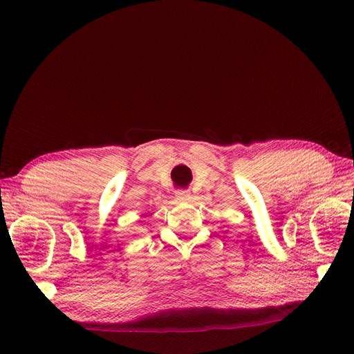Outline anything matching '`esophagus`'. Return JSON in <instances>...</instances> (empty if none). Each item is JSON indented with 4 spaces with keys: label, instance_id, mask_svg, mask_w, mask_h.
Segmentation results:
<instances>
[{
    "label": "esophagus",
    "instance_id": "34e87169",
    "mask_svg": "<svg viewBox=\"0 0 354 354\" xmlns=\"http://www.w3.org/2000/svg\"><path fill=\"white\" fill-rule=\"evenodd\" d=\"M176 197H177V200L186 201V200L190 198V192L189 190H177L176 192Z\"/></svg>",
    "mask_w": 354,
    "mask_h": 354
}]
</instances>
